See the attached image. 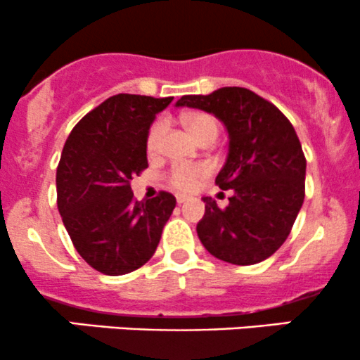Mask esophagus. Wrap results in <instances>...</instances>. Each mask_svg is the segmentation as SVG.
Here are the masks:
<instances>
[{
	"instance_id": "1",
	"label": "esophagus",
	"mask_w": 360,
	"mask_h": 360,
	"mask_svg": "<svg viewBox=\"0 0 360 360\" xmlns=\"http://www.w3.org/2000/svg\"><path fill=\"white\" fill-rule=\"evenodd\" d=\"M188 200H189V198H188L186 195H177V196H176V201H177V203H179V205L184 203V201H188Z\"/></svg>"
}]
</instances>
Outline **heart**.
I'll return each instance as SVG.
<instances>
[{"label": "heart", "mask_w": 360, "mask_h": 360, "mask_svg": "<svg viewBox=\"0 0 360 360\" xmlns=\"http://www.w3.org/2000/svg\"><path fill=\"white\" fill-rule=\"evenodd\" d=\"M184 124L200 141L215 140L219 135V122L210 114L195 112L184 117ZM165 131V121L157 120L150 126L147 135L148 153H157L160 150L162 136ZM210 165L205 162H177L165 174L169 186L177 191H193L200 184L201 179L210 176Z\"/></svg>", "instance_id": "1"}]
</instances>
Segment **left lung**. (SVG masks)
<instances>
[{
    "mask_svg": "<svg viewBox=\"0 0 360 360\" xmlns=\"http://www.w3.org/2000/svg\"><path fill=\"white\" fill-rule=\"evenodd\" d=\"M188 105L215 114L229 131V155L217 176L220 189H234L229 207L203 198L196 232L207 251L232 264L270 258L289 238L306 193V157L290 121L276 105L243 86L210 96H183Z\"/></svg>",
    "mask_w": 360,
    "mask_h": 360,
    "instance_id": "8db88e82",
    "label": "left lung"
}]
</instances>
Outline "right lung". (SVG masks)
Returning a JSON list of instances; mask_svg holds the SVG:
<instances>
[{
    "label": "right lung",
    "mask_w": 360,
    "mask_h": 360,
    "mask_svg": "<svg viewBox=\"0 0 360 360\" xmlns=\"http://www.w3.org/2000/svg\"><path fill=\"white\" fill-rule=\"evenodd\" d=\"M172 97L117 94L71 129L56 171L58 210L78 255L104 275H126L155 252L176 198L138 201L131 179L148 167L147 135Z\"/></svg>",
    "instance_id": "right-lung-1"
}]
</instances>
